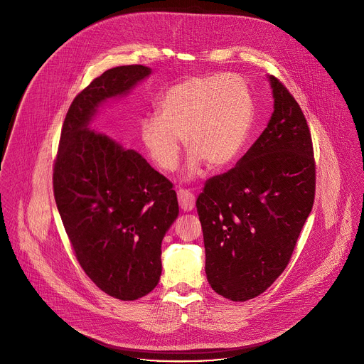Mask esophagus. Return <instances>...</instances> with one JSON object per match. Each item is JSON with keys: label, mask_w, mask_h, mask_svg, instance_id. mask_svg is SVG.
I'll return each mask as SVG.
<instances>
[{"label": "esophagus", "mask_w": 364, "mask_h": 364, "mask_svg": "<svg viewBox=\"0 0 364 364\" xmlns=\"http://www.w3.org/2000/svg\"><path fill=\"white\" fill-rule=\"evenodd\" d=\"M177 197H178V203L181 210L184 212H191L194 209V203H196V197L190 190L186 188H180L177 191Z\"/></svg>", "instance_id": "esophagus-1"}]
</instances>
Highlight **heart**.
Here are the masks:
<instances>
[{
  "label": "heart",
  "instance_id": "obj_1",
  "mask_svg": "<svg viewBox=\"0 0 364 364\" xmlns=\"http://www.w3.org/2000/svg\"><path fill=\"white\" fill-rule=\"evenodd\" d=\"M253 119L247 82L235 75L194 76L168 87L157 103V114L139 121V139L152 164L173 171L180 163L183 144L188 155L187 176L203 163L223 168L242 152Z\"/></svg>",
  "mask_w": 364,
  "mask_h": 364
}]
</instances>
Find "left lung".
I'll use <instances>...</instances> for the list:
<instances>
[{"label":"left lung","instance_id":"left-lung-1","mask_svg":"<svg viewBox=\"0 0 364 364\" xmlns=\"http://www.w3.org/2000/svg\"><path fill=\"white\" fill-rule=\"evenodd\" d=\"M269 82L268 127L233 168L205 181L196 201L207 281L230 301L261 295L284 272L316 197L304 112L279 79Z\"/></svg>","mask_w":364,"mask_h":364}]
</instances>
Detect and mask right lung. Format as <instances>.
<instances>
[{
	"label": "right lung",
	"mask_w": 364,
	"mask_h": 364,
	"mask_svg": "<svg viewBox=\"0 0 364 364\" xmlns=\"http://www.w3.org/2000/svg\"><path fill=\"white\" fill-rule=\"evenodd\" d=\"M149 73L142 65L118 66L77 93L53 164L55 200L77 262L100 291L122 301L157 287L161 242L178 201L173 183L136 151L87 125L102 102Z\"/></svg>",
	"instance_id": "add662e5"
}]
</instances>
